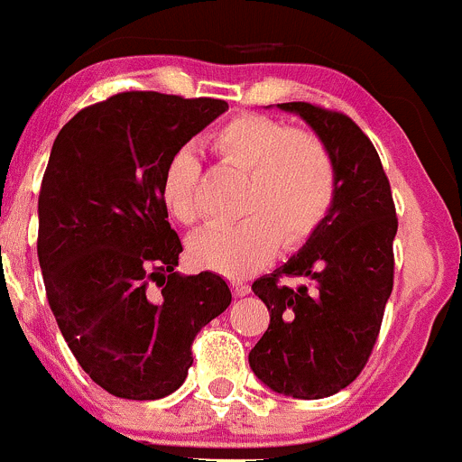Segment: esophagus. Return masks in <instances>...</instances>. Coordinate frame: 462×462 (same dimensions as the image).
Segmentation results:
<instances>
[{"label":"esophagus","instance_id":"esophagus-1","mask_svg":"<svg viewBox=\"0 0 462 462\" xmlns=\"http://www.w3.org/2000/svg\"><path fill=\"white\" fill-rule=\"evenodd\" d=\"M230 288H232V295L235 297H245L250 292V286L244 282H232Z\"/></svg>","mask_w":462,"mask_h":462}]
</instances>
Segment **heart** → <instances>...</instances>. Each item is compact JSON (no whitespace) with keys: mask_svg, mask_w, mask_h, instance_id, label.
Segmentation results:
<instances>
[{"mask_svg":"<svg viewBox=\"0 0 462 462\" xmlns=\"http://www.w3.org/2000/svg\"><path fill=\"white\" fill-rule=\"evenodd\" d=\"M223 165L245 174L239 223L209 227L189 241V259L203 270L245 279L263 268L282 244L295 253L324 226L337 199V162L319 134L263 114H236L209 138ZM201 162L176 149L161 174V201L183 226L201 221Z\"/></svg>","mask_w":462,"mask_h":462,"instance_id":"heart-1","label":"heart"}]
</instances>
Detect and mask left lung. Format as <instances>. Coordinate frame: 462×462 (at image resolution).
Returning a JSON list of instances; mask_svg holds the SVG:
<instances>
[{"label":"left lung","instance_id":"1","mask_svg":"<svg viewBox=\"0 0 462 462\" xmlns=\"http://www.w3.org/2000/svg\"><path fill=\"white\" fill-rule=\"evenodd\" d=\"M324 138L337 162V199L324 226L283 268L257 279L270 326L250 366L277 393L319 400L351 384L369 362L393 291V194L374 143L346 114L283 102ZM304 278L291 289L283 278Z\"/></svg>","mask_w":462,"mask_h":462}]
</instances>
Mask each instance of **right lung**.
Instances as JSON below:
<instances>
[{"instance_id":"right-lung-1","label":"right lung","mask_w":462,"mask_h":462,"mask_svg":"<svg viewBox=\"0 0 462 462\" xmlns=\"http://www.w3.org/2000/svg\"><path fill=\"white\" fill-rule=\"evenodd\" d=\"M226 109L123 91L78 111L51 149L37 201L46 300L85 374L118 398L174 393L197 333L232 301L218 274L176 273L183 245L161 201L171 153Z\"/></svg>"}]
</instances>
